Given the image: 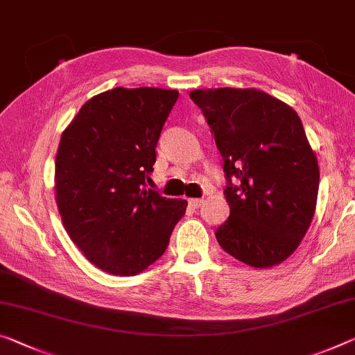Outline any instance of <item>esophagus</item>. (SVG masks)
<instances>
[{"mask_svg": "<svg viewBox=\"0 0 355 355\" xmlns=\"http://www.w3.org/2000/svg\"><path fill=\"white\" fill-rule=\"evenodd\" d=\"M188 202L191 208H199L202 204H204V199H189Z\"/></svg>", "mask_w": 355, "mask_h": 355, "instance_id": "1", "label": "esophagus"}]
</instances>
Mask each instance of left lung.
Segmentation results:
<instances>
[{"mask_svg":"<svg viewBox=\"0 0 355 355\" xmlns=\"http://www.w3.org/2000/svg\"><path fill=\"white\" fill-rule=\"evenodd\" d=\"M189 98L224 161L230 215L215 232L219 246L250 267L278 266L300 245L316 210L319 166L300 116L254 88L194 89Z\"/></svg>","mask_w":355,"mask_h":355,"instance_id":"1","label":"left lung"}]
</instances>
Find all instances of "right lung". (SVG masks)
<instances>
[{"label":"right lung","instance_id":"right-lung-1","mask_svg":"<svg viewBox=\"0 0 355 355\" xmlns=\"http://www.w3.org/2000/svg\"><path fill=\"white\" fill-rule=\"evenodd\" d=\"M177 99V89L116 87L87 101L61 134L56 205L71 240L103 272H144L187 211V200L145 188Z\"/></svg>","mask_w":355,"mask_h":355}]
</instances>
